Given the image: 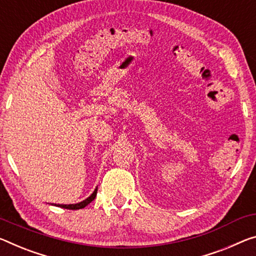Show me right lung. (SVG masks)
I'll return each mask as SVG.
<instances>
[{"label":"right lung","instance_id":"add662e5","mask_svg":"<svg viewBox=\"0 0 256 256\" xmlns=\"http://www.w3.org/2000/svg\"><path fill=\"white\" fill-rule=\"evenodd\" d=\"M96 190L98 188L94 189V192L91 194V196H88L86 200H84L80 202H76V204H54V206H58V208H66V210H80V208H84L85 206H88L90 202L94 200L96 196Z\"/></svg>","mask_w":256,"mask_h":256}]
</instances>
